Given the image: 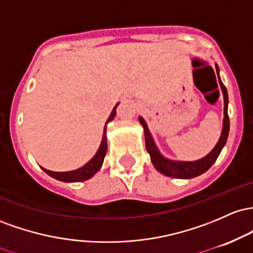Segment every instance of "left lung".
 <instances>
[{
    "label": "left lung",
    "mask_w": 253,
    "mask_h": 253,
    "mask_svg": "<svg viewBox=\"0 0 253 253\" xmlns=\"http://www.w3.org/2000/svg\"><path fill=\"white\" fill-rule=\"evenodd\" d=\"M216 74H217V80L220 84V88L222 90L223 94V123H222V130H221L220 138H218L217 143L212 148L206 157H203L200 160L195 161H180V160H172L164 157L161 152L159 150L158 146L155 144L154 138H153L152 134H150L148 126H147L146 121L143 118L138 117L141 126H143L144 130V138H146V148L147 152L149 153L150 160H152L153 165L159 172L163 174L167 175V177L178 178V179H190V178H195L197 175L203 174L204 172L208 171L212 166V164L216 161V159L220 155L221 150L225 147L227 137H228L229 132V118H228V94H227V89L225 84L221 81L220 75H218V67L216 64Z\"/></svg>",
    "instance_id": "left-lung-1"
}]
</instances>
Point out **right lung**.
Instances as JSON below:
<instances>
[{"label":"right lung","instance_id":"1","mask_svg":"<svg viewBox=\"0 0 253 253\" xmlns=\"http://www.w3.org/2000/svg\"><path fill=\"white\" fill-rule=\"evenodd\" d=\"M119 104V103H118ZM118 104L113 107L111 115L107 118L106 123H105L104 126V132H103V138H101V143L99 146V149L96 150L95 155L93 157L87 164H84V166L80 167L78 169H74V171H68V172H53L50 171V169H44L42 167V171L50 175V177L55 178V179L64 181V183H75V181H84L92 178L93 175L95 174L99 169H101L104 163V158L106 155L107 152V138H106V126L110 123V122L113 121V118L116 117V109H117Z\"/></svg>","mask_w":253,"mask_h":253}]
</instances>
